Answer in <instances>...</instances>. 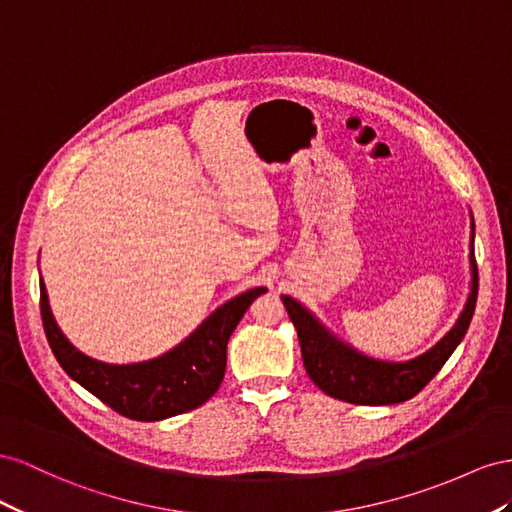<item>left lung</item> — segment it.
I'll use <instances>...</instances> for the list:
<instances>
[{
    "label": "left lung",
    "mask_w": 512,
    "mask_h": 512,
    "mask_svg": "<svg viewBox=\"0 0 512 512\" xmlns=\"http://www.w3.org/2000/svg\"><path fill=\"white\" fill-rule=\"evenodd\" d=\"M470 233V294L465 306L444 337L425 354L405 362H390L364 356L356 347L341 341L321 321L291 296H281L289 319L298 330V341L302 349L304 369L313 379V384L334 399L354 405H394L425 388L437 375L450 354L463 341L476 309L478 298V268L474 259V216Z\"/></svg>",
    "instance_id": "1"
}]
</instances>
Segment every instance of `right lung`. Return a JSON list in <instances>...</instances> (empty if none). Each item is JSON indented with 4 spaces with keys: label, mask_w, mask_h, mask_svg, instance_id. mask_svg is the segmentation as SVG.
<instances>
[{
    "label": "right lung",
    "mask_w": 512,
    "mask_h": 512,
    "mask_svg": "<svg viewBox=\"0 0 512 512\" xmlns=\"http://www.w3.org/2000/svg\"><path fill=\"white\" fill-rule=\"evenodd\" d=\"M264 291L268 289L253 287L227 300L163 356L130 364H109L79 352L57 326L42 279L40 315L57 362L77 384L126 418L154 422L191 412L218 390L225 377L231 332Z\"/></svg>",
    "instance_id": "obj_1"
}]
</instances>
